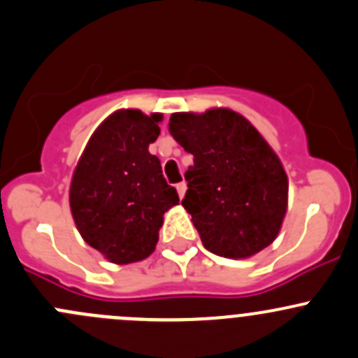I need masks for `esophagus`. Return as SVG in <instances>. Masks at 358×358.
<instances>
[{
    "label": "esophagus",
    "instance_id": "1",
    "mask_svg": "<svg viewBox=\"0 0 358 358\" xmlns=\"http://www.w3.org/2000/svg\"><path fill=\"white\" fill-rule=\"evenodd\" d=\"M186 182H184V180H182V182H179L178 184V186H176V189H178V193H179V198H180V200H182V198H184V194H186Z\"/></svg>",
    "mask_w": 358,
    "mask_h": 358
}]
</instances>
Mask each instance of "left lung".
<instances>
[{"label": "left lung", "instance_id": "1", "mask_svg": "<svg viewBox=\"0 0 358 358\" xmlns=\"http://www.w3.org/2000/svg\"><path fill=\"white\" fill-rule=\"evenodd\" d=\"M169 129L194 157L182 206L205 248L226 259H250L267 248L288 210V176L255 125L213 106L172 113Z\"/></svg>", "mask_w": 358, "mask_h": 358}]
</instances>
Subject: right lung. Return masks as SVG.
Segmentation results:
<instances>
[{"instance_id":"add662e5","label":"right lung","mask_w":358,"mask_h":358,"mask_svg":"<svg viewBox=\"0 0 358 358\" xmlns=\"http://www.w3.org/2000/svg\"><path fill=\"white\" fill-rule=\"evenodd\" d=\"M164 115L120 108L91 134L72 180L69 203L84 241L117 265L148 259L164 213L179 203L162 165L148 152Z\"/></svg>"}]
</instances>
